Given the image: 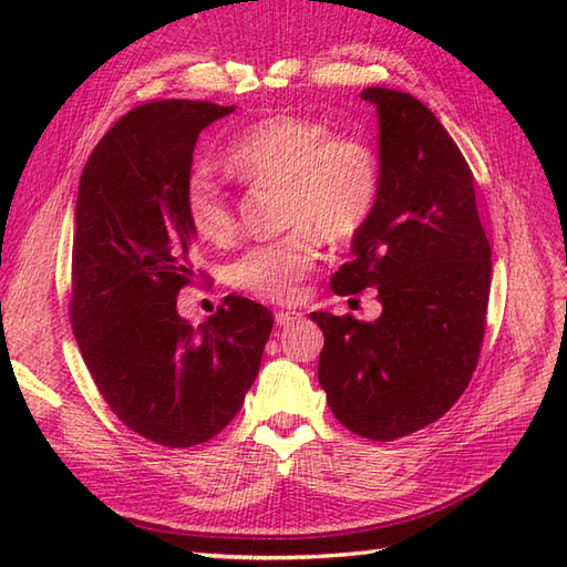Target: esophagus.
Listing matches in <instances>:
<instances>
[{"mask_svg": "<svg viewBox=\"0 0 567 567\" xmlns=\"http://www.w3.org/2000/svg\"><path fill=\"white\" fill-rule=\"evenodd\" d=\"M299 317V311H285V309H280V311H275V323L277 327H290L292 321H297Z\"/></svg>", "mask_w": 567, "mask_h": 567, "instance_id": "esophagus-1", "label": "esophagus"}]
</instances>
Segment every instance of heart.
Instances as JSON below:
<instances>
[{
  "instance_id": "b5f03b06",
  "label": "heart",
  "mask_w": 567,
  "mask_h": 567,
  "mask_svg": "<svg viewBox=\"0 0 567 567\" xmlns=\"http://www.w3.org/2000/svg\"><path fill=\"white\" fill-rule=\"evenodd\" d=\"M228 165L250 183L282 187V221L290 234L252 246L228 268L240 292L292 302L319 258V236L329 244L355 238L380 199V158L368 141L333 136L315 118L277 114L260 118L228 148ZM185 212L209 244L231 238L236 219L221 185L204 167L185 179Z\"/></svg>"
}]
</instances>
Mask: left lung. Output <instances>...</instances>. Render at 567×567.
Masks as SVG:
<instances>
[{"mask_svg":"<svg viewBox=\"0 0 567 567\" xmlns=\"http://www.w3.org/2000/svg\"><path fill=\"white\" fill-rule=\"evenodd\" d=\"M380 118V199L353 238L336 295L375 287V321L315 311L323 331L319 384L341 424L372 441L441 419L467 388L485 336L492 250L473 173L429 106L368 87Z\"/></svg>","mask_w":567,"mask_h":567,"instance_id":"obj_1","label":"left lung"}]
</instances>
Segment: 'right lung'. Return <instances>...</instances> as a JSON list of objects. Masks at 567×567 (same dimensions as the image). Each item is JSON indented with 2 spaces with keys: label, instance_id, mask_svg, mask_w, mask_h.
<instances>
[{
  "label": "right lung",
  "instance_id": "right-lung-1",
  "mask_svg": "<svg viewBox=\"0 0 567 567\" xmlns=\"http://www.w3.org/2000/svg\"><path fill=\"white\" fill-rule=\"evenodd\" d=\"M234 110L189 100L136 106L80 177L72 333L112 412L167 449L209 441L238 414L272 331L270 311L236 295L199 327L177 315V292L195 280L192 153Z\"/></svg>",
  "mask_w": 567,
  "mask_h": 567
}]
</instances>
